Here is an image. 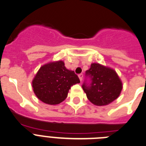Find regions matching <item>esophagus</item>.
Segmentation results:
<instances>
[{
    "label": "esophagus",
    "mask_w": 146,
    "mask_h": 146,
    "mask_svg": "<svg viewBox=\"0 0 146 146\" xmlns=\"http://www.w3.org/2000/svg\"><path fill=\"white\" fill-rule=\"evenodd\" d=\"M83 74H82V73H80V74H79L78 75V77H79V79H80V82L82 81V80H83Z\"/></svg>",
    "instance_id": "34e87169"
}]
</instances>
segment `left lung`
<instances>
[{
    "mask_svg": "<svg viewBox=\"0 0 146 146\" xmlns=\"http://www.w3.org/2000/svg\"><path fill=\"white\" fill-rule=\"evenodd\" d=\"M86 78L82 88L88 99L96 106H106L118 98L122 90L121 79L112 68L99 63H92L89 70L86 71Z\"/></svg>",
    "mask_w": 146,
    "mask_h": 146,
    "instance_id": "obj_1",
    "label": "left lung"
}]
</instances>
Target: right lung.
I'll list each match as a JSON object with an SVG mask.
<instances>
[{
    "label": "right lung",
    "instance_id": "right-lung-1",
    "mask_svg": "<svg viewBox=\"0 0 146 146\" xmlns=\"http://www.w3.org/2000/svg\"><path fill=\"white\" fill-rule=\"evenodd\" d=\"M80 83L73 70L65 67L62 60L50 62L40 68L32 81L34 93L39 100L49 105H57L67 98L70 87Z\"/></svg>",
    "mask_w": 146,
    "mask_h": 146
}]
</instances>
